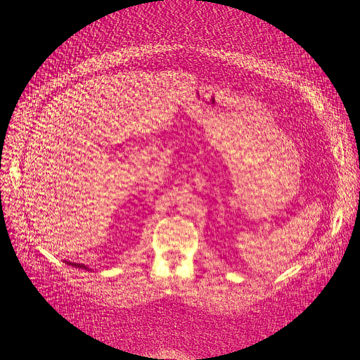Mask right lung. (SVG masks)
Returning <instances> with one entry per match:
<instances>
[{
	"mask_svg": "<svg viewBox=\"0 0 360 360\" xmlns=\"http://www.w3.org/2000/svg\"><path fill=\"white\" fill-rule=\"evenodd\" d=\"M69 264L73 266V267H78V269H86V270H90L85 264H78V263H69Z\"/></svg>",
	"mask_w": 360,
	"mask_h": 360,
	"instance_id": "add662e5",
	"label": "right lung"
}]
</instances>
